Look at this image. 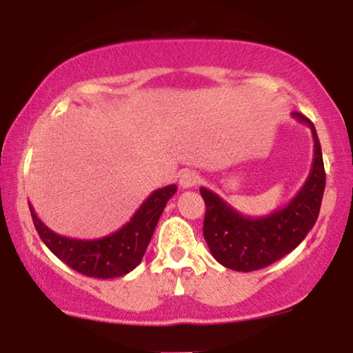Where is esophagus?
I'll return each mask as SVG.
<instances>
[{
  "instance_id": "34e87169",
  "label": "esophagus",
  "mask_w": 353,
  "mask_h": 353,
  "mask_svg": "<svg viewBox=\"0 0 353 353\" xmlns=\"http://www.w3.org/2000/svg\"><path fill=\"white\" fill-rule=\"evenodd\" d=\"M179 184L184 189L194 188V185L199 184V174H197L196 171H190V169H188V171H184V172L181 174Z\"/></svg>"
}]
</instances>
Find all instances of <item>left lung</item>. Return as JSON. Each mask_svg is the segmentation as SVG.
Returning <instances> with one entry per match:
<instances>
[{
	"instance_id": "obj_1",
	"label": "left lung",
	"mask_w": 353,
	"mask_h": 353,
	"mask_svg": "<svg viewBox=\"0 0 353 353\" xmlns=\"http://www.w3.org/2000/svg\"><path fill=\"white\" fill-rule=\"evenodd\" d=\"M299 123L307 124L314 137V163L307 181L285 208L264 217H247L230 208L212 190L201 188L205 202L204 239L214 259L239 272L264 269L297 247L314 228L320 212L325 169L317 131L310 119L292 112Z\"/></svg>"
}]
</instances>
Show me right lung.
<instances>
[{
  "instance_id": "right-lung-1",
  "label": "right lung",
  "mask_w": 353,
  "mask_h": 353,
  "mask_svg": "<svg viewBox=\"0 0 353 353\" xmlns=\"http://www.w3.org/2000/svg\"><path fill=\"white\" fill-rule=\"evenodd\" d=\"M176 190V184L154 190L128 224L106 237L91 241L59 236L36 216L31 204L30 210L41 241L64 264L88 277L114 279L123 277L141 264L157 221Z\"/></svg>"
}]
</instances>
